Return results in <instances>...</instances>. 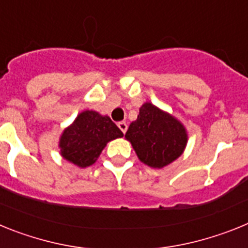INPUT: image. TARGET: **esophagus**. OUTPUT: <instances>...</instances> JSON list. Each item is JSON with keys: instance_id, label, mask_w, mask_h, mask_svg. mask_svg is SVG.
Returning <instances> with one entry per match:
<instances>
[{"instance_id": "esophagus-1", "label": "esophagus", "mask_w": 248, "mask_h": 248, "mask_svg": "<svg viewBox=\"0 0 248 248\" xmlns=\"http://www.w3.org/2000/svg\"><path fill=\"white\" fill-rule=\"evenodd\" d=\"M118 126H119L120 130H122L123 133H124V134H125L126 129H128V125H126V123L125 122H119V123H118Z\"/></svg>"}]
</instances>
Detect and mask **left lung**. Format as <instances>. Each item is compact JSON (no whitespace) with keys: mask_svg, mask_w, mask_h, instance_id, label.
I'll return each instance as SVG.
<instances>
[{"mask_svg":"<svg viewBox=\"0 0 248 248\" xmlns=\"http://www.w3.org/2000/svg\"><path fill=\"white\" fill-rule=\"evenodd\" d=\"M125 139L141 163L163 169L183 155L189 135L172 114L146 102L140 107L137 120L130 123Z\"/></svg>","mask_w":248,"mask_h":248,"instance_id":"8db88e82","label":"left lung"}]
</instances>
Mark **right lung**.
<instances>
[{
    "label": "right lung",
    "instance_id": "1",
    "mask_svg": "<svg viewBox=\"0 0 248 248\" xmlns=\"http://www.w3.org/2000/svg\"><path fill=\"white\" fill-rule=\"evenodd\" d=\"M123 133L108 115L95 110H83L59 138V154L78 168L93 165L109 141Z\"/></svg>",
    "mask_w": 248,
    "mask_h": 248
}]
</instances>
